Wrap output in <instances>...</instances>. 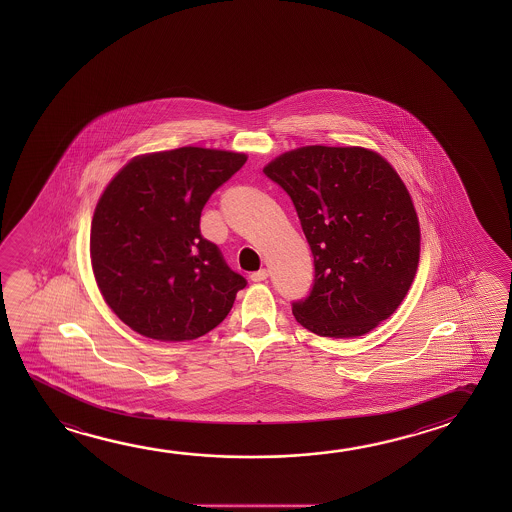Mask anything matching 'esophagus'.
Listing matches in <instances>:
<instances>
[{
	"label": "esophagus",
	"mask_w": 512,
	"mask_h": 512,
	"mask_svg": "<svg viewBox=\"0 0 512 512\" xmlns=\"http://www.w3.org/2000/svg\"><path fill=\"white\" fill-rule=\"evenodd\" d=\"M268 269H259V271H255V273H252V280L253 282H264L266 278H268Z\"/></svg>",
	"instance_id": "1"
}]
</instances>
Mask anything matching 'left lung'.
Masks as SVG:
<instances>
[{
	"instance_id": "1",
	"label": "left lung",
	"mask_w": 512,
	"mask_h": 512,
	"mask_svg": "<svg viewBox=\"0 0 512 512\" xmlns=\"http://www.w3.org/2000/svg\"><path fill=\"white\" fill-rule=\"evenodd\" d=\"M314 257L296 321L323 337H357L389 318L411 287L419 225L409 191L375 151L305 146L269 162Z\"/></svg>"
}]
</instances>
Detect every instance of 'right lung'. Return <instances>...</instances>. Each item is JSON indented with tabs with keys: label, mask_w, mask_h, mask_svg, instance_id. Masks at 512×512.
I'll use <instances>...</instances> for the list:
<instances>
[{
	"label": "right lung",
	"mask_w": 512,
	"mask_h": 512,
	"mask_svg": "<svg viewBox=\"0 0 512 512\" xmlns=\"http://www.w3.org/2000/svg\"><path fill=\"white\" fill-rule=\"evenodd\" d=\"M246 155L185 146L128 162L101 194L91 227L94 277L128 327L159 341H189L218 327L246 278L207 241L210 194Z\"/></svg>",
	"instance_id": "1"
}]
</instances>
